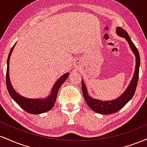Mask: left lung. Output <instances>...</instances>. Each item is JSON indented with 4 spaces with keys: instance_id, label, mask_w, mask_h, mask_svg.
<instances>
[{
    "instance_id": "left-lung-1",
    "label": "left lung",
    "mask_w": 147,
    "mask_h": 147,
    "mask_svg": "<svg viewBox=\"0 0 147 147\" xmlns=\"http://www.w3.org/2000/svg\"><path fill=\"white\" fill-rule=\"evenodd\" d=\"M116 32L118 36L125 38L126 41L129 43L131 50L136 56V70H135L134 75L133 76V78L130 82L129 86L122 94V95L119 96L118 98L111 101H102L92 98L90 96H89L85 84L84 83V81H82V92H83L84 99L87 103L88 106L93 111L102 115L114 113L124 107L134 95L136 87H137L138 78H139V69L140 65V57L139 52L125 30L122 28L117 27L116 28Z\"/></svg>"
}]
</instances>
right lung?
<instances>
[{
  "mask_svg": "<svg viewBox=\"0 0 147 147\" xmlns=\"http://www.w3.org/2000/svg\"><path fill=\"white\" fill-rule=\"evenodd\" d=\"M16 44V43H15ZM15 44L13 45L10 50L9 55L7 58V73H6V84L7 88L9 92L10 96L19 105L23 110L30 114H41L43 113H45L52 109L55 104V101L57 99V94H58L59 89L60 88L62 84L64 83L66 79L68 77L69 73L67 72L65 75L60 77L52 88L50 95L44 99H29L23 97L18 94L14 90V88L11 84V82L9 79V59L11 54L12 52Z\"/></svg>",
  "mask_w": 147,
  "mask_h": 147,
  "instance_id": "obj_1",
  "label": "right lung"
}]
</instances>
